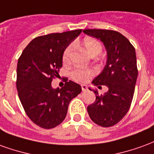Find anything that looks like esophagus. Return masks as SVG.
<instances>
[{"mask_svg":"<svg viewBox=\"0 0 154 154\" xmlns=\"http://www.w3.org/2000/svg\"><path fill=\"white\" fill-rule=\"evenodd\" d=\"M82 90L85 92V91H87L88 90V87H87V85H82Z\"/></svg>","mask_w":154,"mask_h":154,"instance_id":"34e87169","label":"esophagus"}]
</instances>
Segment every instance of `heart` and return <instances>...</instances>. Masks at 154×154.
<instances>
[{"mask_svg":"<svg viewBox=\"0 0 154 154\" xmlns=\"http://www.w3.org/2000/svg\"><path fill=\"white\" fill-rule=\"evenodd\" d=\"M82 45L85 47L88 53L92 55V57H95L97 55L100 54L103 51L102 44L100 43L97 40L93 38H85L82 42ZM73 50V46L69 45L65 49L62 54V61L63 62H69L70 57ZM95 74V71L92 69H82V68H75L71 72V77L72 79L79 83H84L89 80L90 77H92Z\"/></svg>","mask_w":154,"mask_h":154,"instance_id":"heart-1","label":"heart"}]
</instances>
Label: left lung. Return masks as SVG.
Returning a JSON list of instances; mask_svg holds the SVG:
<instances>
[{
    "mask_svg": "<svg viewBox=\"0 0 154 154\" xmlns=\"http://www.w3.org/2000/svg\"><path fill=\"white\" fill-rule=\"evenodd\" d=\"M85 34L101 40L107 52V65L92 81L98 88H108L104 95L96 94L94 103L88 107L89 117L97 125L111 127L127 114L133 101L137 77L135 48L128 38L112 30L87 29Z\"/></svg>",
    "mask_w": 154,
    "mask_h": 154,
    "instance_id": "1",
    "label": "left lung"
}]
</instances>
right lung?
<instances>
[{
	"label": "right lung",
	"instance_id": "1",
	"mask_svg": "<svg viewBox=\"0 0 154 154\" xmlns=\"http://www.w3.org/2000/svg\"><path fill=\"white\" fill-rule=\"evenodd\" d=\"M82 30L37 36L18 59L17 88L21 105L29 118L45 129L53 128L65 119L71 100L82 88L72 81L53 89L52 80L59 76L62 54Z\"/></svg>",
	"mask_w": 154,
	"mask_h": 154
}]
</instances>
